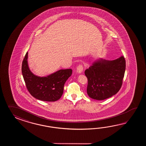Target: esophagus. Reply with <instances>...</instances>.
I'll return each mask as SVG.
<instances>
[{"instance_id": "1", "label": "esophagus", "mask_w": 146, "mask_h": 146, "mask_svg": "<svg viewBox=\"0 0 146 146\" xmlns=\"http://www.w3.org/2000/svg\"><path fill=\"white\" fill-rule=\"evenodd\" d=\"M84 69H83V66L81 64H80L79 65H78L77 66V71L79 74L81 73L82 71H83Z\"/></svg>"}]
</instances>
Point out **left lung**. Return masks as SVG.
Wrapping results in <instances>:
<instances>
[{
  "label": "left lung",
  "instance_id": "1",
  "mask_svg": "<svg viewBox=\"0 0 146 146\" xmlns=\"http://www.w3.org/2000/svg\"><path fill=\"white\" fill-rule=\"evenodd\" d=\"M125 69L123 56L112 61L100 59L94 62L84 72L88 96L93 99L103 100L115 95L122 86Z\"/></svg>",
  "mask_w": 146,
  "mask_h": 146
}]
</instances>
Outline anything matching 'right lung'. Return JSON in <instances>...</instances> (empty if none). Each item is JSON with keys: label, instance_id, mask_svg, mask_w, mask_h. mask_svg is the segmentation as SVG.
I'll return each mask as SVG.
<instances>
[{"label": "right lung", "instance_id": "1", "mask_svg": "<svg viewBox=\"0 0 146 146\" xmlns=\"http://www.w3.org/2000/svg\"><path fill=\"white\" fill-rule=\"evenodd\" d=\"M28 52L22 64V73L29 93L36 99L54 102L59 100L64 92L66 81L72 74V69H61L47 77L34 75L28 67Z\"/></svg>", "mask_w": 146, "mask_h": 146}]
</instances>
